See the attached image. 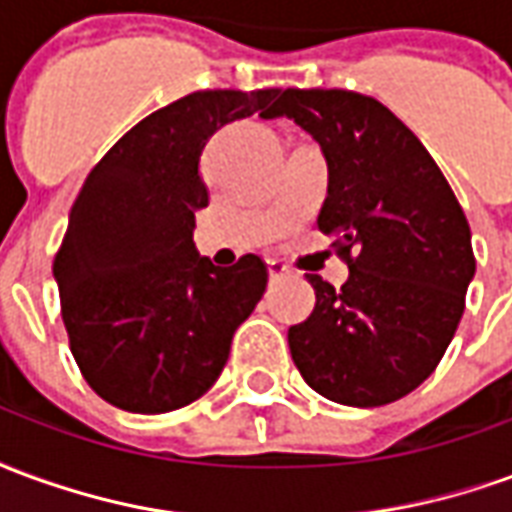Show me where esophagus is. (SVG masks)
<instances>
[{"label": "esophagus", "instance_id": "34e87169", "mask_svg": "<svg viewBox=\"0 0 512 512\" xmlns=\"http://www.w3.org/2000/svg\"><path fill=\"white\" fill-rule=\"evenodd\" d=\"M268 277H271V282L288 277V266H282L279 260H268Z\"/></svg>", "mask_w": 512, "mask_h": 512}]
</instances>
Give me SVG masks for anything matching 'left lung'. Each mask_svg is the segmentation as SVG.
<instances>
[{
	"instance_id": "obj_1",
	"label": "left lung",
	"mask_w": 512,
	"mask_h": 512,
	"mask_svg": "<svg viewBox=\"0 0 512 512\" xmlns=\"http://www.w3.org/2000/svg\"><path fill=\"white\" fill-rule=\"evenodd\" d=\"M266 117H288L321 145L329 189L318 227L351 271L340 290L307 274L315 310L290 326V356L334 403L400 400L436 370L461 323L474 277L461 205L425 145L370 95L290 87Z\"/></svg>"
}]
</instances>
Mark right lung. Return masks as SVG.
<instances>
[{
  "instance_id": "obj_1",
  "label": "right lung",
  "mask_w": 512,
  "mask_h": 512,
  "mask_svg": "<svg viewBox=\"0 0 512 512\" xmlns=\"http://www.w3.org/2000/svg\"><path fill=\"white\" fill-rule=\"evenodd\" d=\"M279 90H205L136 123L84 180L54 257L76 365L106 403L164 414L194 403L227 365L263 299L257 255L213 266L194 249L208 205L200 156L233 120L268 115Z\"/></svg>"
}]
</instances>
